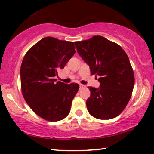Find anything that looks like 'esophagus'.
<instances>
[{
    "label": "esophagus",
    "mask_w": 154,
    "mask_h": 154,
    "mask_svg": "<svg viewBox=\"0 0 154 154\" xmlns=\"http://www.w3.org/2000/svg\"><path fill=\"white\" fill-rule=\"evenodd\" d=\"M85 87V86L84 85H82V84L79 85V88H80V89H82V88H84Z\"/></svg>",
    "instance_id": "34e87169"
}]
</instances>
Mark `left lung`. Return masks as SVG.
<instances>
[{
	"label": "left lung",
	"mask_w": 154,
	"mask_h": 154,
	"mask_svg": "<svg viewBox=\"0 0 154 154\" xmlns=\"http://www.w3.org/2000/svg\"><path fill=\"white\" fill-rule=\"evenodd\" d=\"M75 43L77 53L89 66L91 75L99 77V88L88 87V112L100 119L119 115L131 98L135 83L128 55L118 44L99 35Z\"/></svg>",
	"instance_id": "1"
}]
</instances>
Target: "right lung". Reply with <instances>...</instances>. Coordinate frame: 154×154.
<instances>
[{"mask_svg":"<svg viewBox=\"0 0 154 154\" xmlns=\"http://www.w3.org/2000/svg\"><path fill=\"white\" fill-rule=\"evenodd\" d=\"M73 42L46 37L26 52L20 69L24 100L36 114L50 122L64 119L79 90L77 83L56 82L58 71L76 53Z\"/></svg>","mask_w":154,"mask_h":154,"instance_id":"obj_1","label":"right lung"}]
</instances>
